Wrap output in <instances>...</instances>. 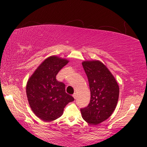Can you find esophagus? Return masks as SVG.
I'll use <instances>...</instances> for the list:
<instances>
[{"label": "esophagus", "instance_id": "34e87169", "mask_svg": "<svg viewBox=\"0 0 147 147\" xmlns=\"http://www.w3.org/2000/svg\"><path fill=\"white\" fill-rule=\"evenodd\" d=\"M73 97H74V99L76 100V94H73Z\"/></svg>", "mask_w": 147, "mask_h": 147}]
</instances>
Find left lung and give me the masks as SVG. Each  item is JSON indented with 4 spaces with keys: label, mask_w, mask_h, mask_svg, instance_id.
Listing matches in <instances>:
<instances>
[{
    "label": "left lung",
    "mask_w": 147,
    "mask_h": 147,
    "mask_svg": "<svg viewBox=\"0 0 147 147\" xmlns=\"http://www.w3.org/2000/svg\"><path fill=\"white\" fill-rule=\"evenodd\" d=\"M91 94L87 107L81 108L82 116L92 125L108 119L115 110L119 97V86L108 67L99 60L84 61Z\"/></svg>",
    "instance_id": "left-lung-1"
}]
</instances>
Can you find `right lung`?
I'll return each mask as SVG.
<instances>
[{
    "instance_id": "add662e5",
    "label": "right lung",
    "mask_w": 147,
    "mask_h": 147,
    "mask_svg": "<svg viewBox=\"0 0 147 147\" xmlns=\"http://www.w3.org/2000/svg\"><path fill=\"white\" fill-rule=\"evenodd\" d=\"M67 59L52 55L45 59L27 81L26 93L33 113L45 122L59 118L64 108L74 98L65 92V86L56 76L67 64Z\"/></svg>"
}]
</instances>
